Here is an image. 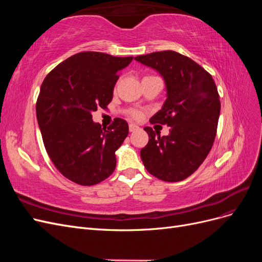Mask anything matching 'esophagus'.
Masks as SVG:
<instances>
[{
  "label": "esophagus",
  "mask_w": 262,
  "mask_h": 262,
  "mask_svg": "<svg viewBox=\"0 0 262 262\" xmlns=\"http://www.w3.org/2000/svg\"><path fill=\"white\" fill-rule=\"evenodd\" d=\"M139 129V126L137 125V124H134V123H130L129 124V130H130V132H134L136 130H138Z\"/></svg>",
  "instance_id": "1"
}]
</instances>
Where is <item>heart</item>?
Returning a JSON list of instances; mask_svg holds the SVG:
<instances>
[{
    "instance_id": "obj_1",
    "label": "heart",
    "mask_w": 262,
    "mask_h": 262,
    "mask_svg": "<svg viewBox=\"0 0 262 262\" xmlns=\"http://www.w3.org/2000/svg\"><path fill=\"white\" fill-rule=\"evenodd\" d=\"M130 116L133 119H141L142 116H143V114H142L138 109H132V110H130Z\"/></svg>"
}]
</instances>
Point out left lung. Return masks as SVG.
Wrapping results in <instances>:
<instances>
[{
    "label": "left lung",
    "instance_id": "8db88e82",
    "mask_svg": "<svg viewBox=\"0 0 262 262\" xmlns=\"http://www.w3.org/2000/svg\"><path fill=\"white\" fill-rule=\"evenodd\" d=\"M164 77L167 99L149 122L167 124V137L146 126L148 143L141 149L146 170L163 181L188 178L207 158L216 136L221 102L212 75L190 58L165 50L136 57Z\"/></svg>",
    "mask_w": 262,
    "mask_h": 262
}]
</instances>
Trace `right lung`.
I'll list each match as a JSON object with an SVG mask.
<instances>
[{"instance_id":"add662e5","label":"right lung","mask_w":262,"mask_h":262,"mask_svg":"<svg viewBox=\"0 0 262 262\" xmlns=\"http://www.w3.org/2000/svg\"><path fill=\"white\" fill-rule=\"evenodd\" d=\"M132 59L78 52L41 84L36 114L46 150L55 168L77 185H97L116 168L115 152L128 137V122L115 118L106 129L93 122L92 113L107 108L119 72Z\"/></svg>"}]
</instances>
